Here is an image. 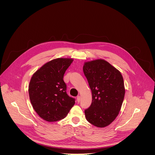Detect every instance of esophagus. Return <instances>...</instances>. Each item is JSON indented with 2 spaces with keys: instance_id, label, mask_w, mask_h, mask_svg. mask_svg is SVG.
I'll return each instance as SVG.
<instances>
[{
  "instance_id": "34e87169",
  "label": "esophagus",
  "mask_w": 155,
  "mask_h": 155,
  "mask_svg": "<svg viewBox=\"0 0 155 155\" xmlns=\"http://www.w3.org/2000/svg\"><path fill=\"white\" fill-rule=\"evenodd\" d=\"M80 101H81V97H80V96H78V97H77V101H78V103H79Z\"/></svg>"
}]
</instances>
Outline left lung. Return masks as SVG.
<instances>
[{
	"mask_svg": "<svg viewBox=\"0 0 155 155\" xmlns=\"http://www.w3.org/2000/svg\"><path fill=\"white\" fill-rule=\"evenodd\" d=\"M83 70L92 99L85 110L86 119L97 127H106L120 110L125 93L123 77L117 68L103 59L85 62Z\"/></svg>",
	"mask_w": 155,
	"mask_h": 155,
	"instance_id": "left-lung-1",
	"label": "left lung"
}]
</instances>
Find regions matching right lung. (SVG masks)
<instances>
[{
  "label": "right lung",
  "mask_w": 155,
  "mask_h": 155,
  "mask_svg": "<svg viewBox=\"0 0 155 155\" xmlns=\"http://www.w3.org/2000/svg\"><path fill=\"white\" fill-rule=\"evenodd\" d=\"M73 58H58L43 65L32 76L28 85L31 105L37 114L48 122L66 117L75 103L66 93L64 74Z\"/></svg>",
  "instance_id": "obj_1"
}]
</instances>
